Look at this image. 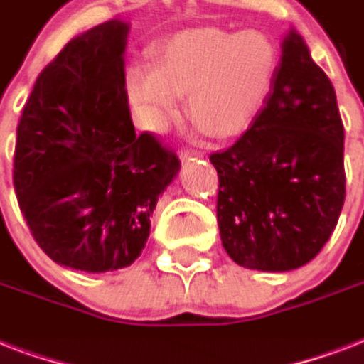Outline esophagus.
<instances>
[{
    "instance_id": "1",
    "label": "esophagus",
    "mask_w": 364,
    "mask_h": 364,
    "mask_svg": "<svg viewBox=\"0 0 364 364\" xmlns=\"http://www.w3.org/2000/svg\"><path fill=\"white\" fill-rule=\"evenodd\" d=\"M200 156H204V153H202V151H194V149H185V151H181V154H179V159L181 160L200 159Z\"/></svg>"
}]
</instances>
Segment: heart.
<instances>
[{
	"label": "heart",
	"instance_id": "b5f03b06",
	"mask_svg": "<svg viewBox=\"0 0 364 364\" xmlns=\"http://www.w3.org/2000/svg\"><path fill=\"white\" fill-rule=\"evenodd\" d=\"M277 73V53L262 31L198 28L176 33L154 50V68L134 65L126 94L137 122L164 132L188 109L200 132L240 136L264 107Z\"/></svg>",
	"mask_w": 364,
	"mask_h": 364
}]
</instances>
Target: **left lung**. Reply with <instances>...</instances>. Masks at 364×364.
Returning a JSON list of instances; mask_svg holds the SVG:
<instances>
[{
	"instance_id": "left-lung-1",
	"label": "left lung",
	"mask_w": 364,
	"mask_h": 364,
	"mask_svg": "<svg viewBox=\"0 0 364 364\" xmlns=\"http://www.w3.org/2000/svg\"><path fill=\"white\" fill-rule=\"evenodd\" d=\"M210 160L223 247L236 264L287 272L321 251L346 198L344 124L333 82L294 28L259 117Z\"/></svg>"
}]
</instances>
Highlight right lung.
<instances>
[{
	"label": "right lung",
	"instance_id": "obj_1",
	"mask_svg": "<svg viewBox=\"0 0 364 364\" xmlns=\"http://www.w3.org/2000/svg\"><path fill=\"white\" fill-rule=\"evenodd\" d=\"M128 31L115 18L71 39L37 77L16 128L13 181L31 236L54 262L88 274L141 255L160 194L181 168L134 130Z\"/></svg>",
	"mask_w": 364,
	"mask_h": 364
}]
</instances>
